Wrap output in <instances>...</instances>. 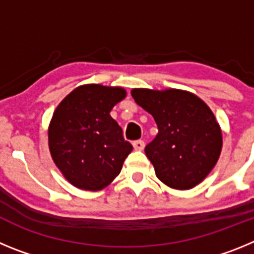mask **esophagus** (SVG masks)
<instances>
[{
	"mask_svg": "<svg viewBox=\"0 0 254 254\" xmlns=\"http://www.w3.org/2000/svg\"><path fill=\"white\" fill-rule=\"evenodd\" d=\"M133 147L134 150H138V151H141V150H143V147H145V142H143L142 140H136L133 141Z\"/></svg>",
	"mask_w": 254,
	"mask_h": 254,
	"instance_id": "obj_1",
	"label": "esophagus"
}]
</instances>
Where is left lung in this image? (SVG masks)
Returning a JSON list of instances; mask_svg holds the SVG:
<instances>
[{
    "mask_svg": "<svg viewBox=\"0 0 254 254\" xmlns=\"http://www.w3.org/2000/svg\"><path fill=\"white\" fill-rule=\"evenodd\" d=\"M131 94L158 125V134L145 147L156 177L176 190L201 183L223 146L219 123L210 108L193 94L176 89H133Z\"/></svg>",
    "mask_w": 254,
    "mask_h": 254,
    "instance_id": "1",
    "label": "left lung"
}]
</instances>
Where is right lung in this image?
Here are the masks:
<instances>
[{
  "label": "right lung",
  "instance_id": "right-lung-1",
  "mask_svg": "<svg viewBox=\"0 0 254 254\" xmlns=\"http://www.w3.org/2000/svg\"><path fill=\"white\" fill-rule=\"evenodd\" d=\"M125 96L121 87L84 85L71 91L53 113L49 150L58 169L75 187H107L133 149L109 114Z\"/></svg>",
  "mask_w": 254,
  "mask_h": 254
}]
</instances>
